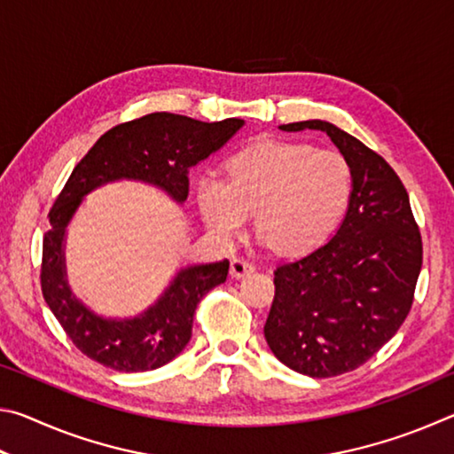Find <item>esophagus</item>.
<instances>
[{"label":"esophagus","mask_w":454,"mask_h":454,"mask_svg":"<svg viewBox=\"0 0 454 454\" xmlns=\"http://www.w3.org/2000/svg\"><path fill=\"white\" fill-rule=\"evenodd\" d=\"M254 270H256V266L242 258H234L232 264H230V274H232V278H242V276L254 272Z\"/></svg>","instance_id":"1"}]
</instances>
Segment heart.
Returning a JSON list of instances; mask_svg holds the SVG:
<instances>
[{
  "label": "heart",
  "mask_w": 454,
  "mask_h": 454,
  "mask_svg": "<svg viewBox=\"0 0 454 454\" xmlns=\"http://www.w3.org/2000/svg\"><path fill=\"white\" fill-rule=\"evenodd\" d=\"M352 192L342 153L309 144L262 142L228 160L226 180L200 178L202 218L222 240L240 236L254 214L262 240L278 254H304L340 222Z\"/></svg>",
  "instance_id": "obj_1"
}]
</instances>
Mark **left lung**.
<instances>
[{
    "label": "left lung",
    "instance_id": "8db88e82",
    "mask_svg": "<svg viewBox=\"0 0 454 454\" xmlns=\"http://www.w3.org/2000/svg\"><path fill=\"white\" fill-rule=\"evenodd\" d=\"M278 128L325 132L352 174L348 210L334 236L274 270L264 325L282 364L328 379L364 364L401 328L420 274L422 240L406 188L382 156L330 121Z\"/></svg>",
    "mask_w": 454,
    "mask_h": 454
}]
</instances>
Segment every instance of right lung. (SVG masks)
<instances>
[{"label":"right lung","mask_w":454,"mask_h":454,"mask_svg":"<svg viewBox=\"0 0 454 454\" xmlns=\"http://www.w3.org/2000/svg\"><path fill=\"white\" fill-rule=\"evenodd\" d=\"M244 120L200 121L156 112L107 129L74 168L50 210L43 236L42 292L53 317L83 355L120 372H144L170 363L192 336L198 302L226 280L230 262L190 264L150 309L134 318H106L88 309L67 284L66 232L83 196L118 180H137L164 190L174 202L188 198V172L220 150Z\"/></svg>","instance_id":"1"}]
</instances>
